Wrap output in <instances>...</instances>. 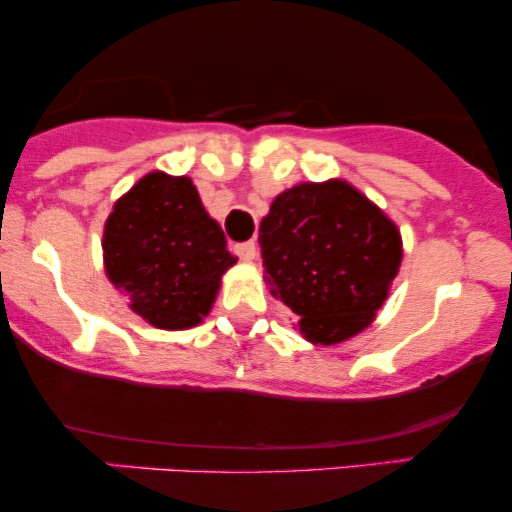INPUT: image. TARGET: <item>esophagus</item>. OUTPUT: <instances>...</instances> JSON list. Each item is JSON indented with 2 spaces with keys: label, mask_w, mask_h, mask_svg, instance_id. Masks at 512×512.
Listing matches in <instances>:
<instances>
[{
  "label": "esophagus",
  "mask_w": 512,
  "mask_h": 512,
  "mask_svg": "<svg viewBox=\"0 0 512 512\" xmlns=\"http://www.w3.org/2000/svg\"><path fill=\"white\" fill-rule=\"evenodd\" d=\"M233 252H236L243 262H252L255 260V252H257L255 240H248V243H236L233 245Z\"/></svg>",
  "instance_id": "1"
}]
</instances>
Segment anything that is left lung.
<instances>
[{"label": "left lung", "mask_w": 512, "mask_h": 512, "mask_svg": "<svg viewBox=\"0 0 512 512\" xmlns=\"http://www.w3.org/2000/svg\"><path fill=\"white\" fill-rule=\"evenodd\" d=\"M274 298L310 344H342L375 320L402 264L397 223L351 182H298L260 223Z\"/></svg>", "instance_id": "1"}]
</instances>
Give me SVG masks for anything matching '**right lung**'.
<instances>
[{"instance_id":"add662e5","label":"right lung","mask_w":512,"mask_h":512,"mask_svg":"<svg viewBox=\"0 0 512 512\" xmlns=\"http://www.w3.org/2000/svg\"><path fill=\"white\" fill-rule=\"evenodd\" d=\"M103 267L129 308L158 330H190L209 315L236 264L192 178L151 170L113 204Z\"/></svg>"}]
</instances>
